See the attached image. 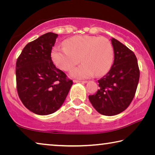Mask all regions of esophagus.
I'll use <instances>...</instances> for the list:
<instances>
[{
    "mask_svg": "<svg viewBox=\"0 0 155 155\" xmlns=\"http://www.w3.org/2000/svg\"><path fill=\"white\" fill-rule=\"evenodd\" d=\"M74 83H87V81H79V80H74Z\"/></svg>",
    "mask_w": 155,
    "mask_h": 155,
    "instance_id": "34e87169",
    "label": "esophagus"
}]
</instances>
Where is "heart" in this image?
<instances>
[{"instance_id":"b5f03b06","label":"heart","mask_w":155,"mask_h":155,"mask_svg":"<svg viewBox=\"0 0 155 155\" xmlns=\"http://www.w3.org/2000/svg\"><path fill=\"white\" fill-rule=\"evenodd\" d=\"M64 46H55L52 59L59 69L70 71L81 61L83 64L71 72L72 77L86 78L102 76L109 71L114 61V48L104 37L77 35L64 41Z\"/></svg>"}]
</instances>
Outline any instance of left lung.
Here are the masks:
<instances>
[{
    "label": "left lung",
    "instance_id": "obj_1",
    "mask_svg": "<svg viewBox=\"0 0 155 155\" xmlns=\"http://www.w3.org/2000/svg\"><path fill=\"white\" fill-rule=\"evenodd\" d=\"M114 61L107 74L98 80L99 90L89 96L97 111L111 116L119 114L132 102L140 79V69L135 54L115 38L111 39Z\"/></svg>",
    "mask_w": 155,
    "mask_h": 155
}]
</instances>
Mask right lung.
I'll list each match as a JSON object with an SVG mask.
<instances>
[{
    "mask_svg": "<svg viewBox=\"0 0 155 155\" xmlns=\"http://www.w3.org/2000/svg\"><path fill=\"white\" fill-rule=\"evenodd\" d=\"M57 36L49 32L28 43L16 61L18 96L28 110L38 115L58 110L73 84L52 61L51 51Z\"/></svg>",
    "mask_w": 155,
    "mask_h": 155,
    "instance_id": "right-lung-1",
    "label": "right lung"
}]
</instances>
